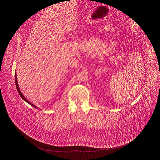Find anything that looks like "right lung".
Returning a JSON list of instances; mask_svg holds the SVG:
<instances>
[{"mask_svg": "<svg viewBox=\"0 0 160 160\" xmlns=\"http://www.w3.org/2000/svg\"><path fill=\"white\" fill-rule=\"evenodd\" d=\"M15 85H16L17 90H18V93H19V95L21 96V97L22 98V99H23V100H24V101H26L27 103H28L30 105H31V106H33V108H35L38 109V107H36L35 105H33V104H32L31 102H30L28 101V100L24 97V95H22V93H21V91L20 89H19V85H18V79H17V74H16V73H15Z\"/></svg>", "mask_w": 160, "mask_h": 160, "instance_id": "1", "label": "right lung"}]
</instances>
